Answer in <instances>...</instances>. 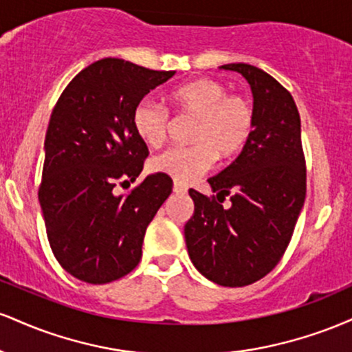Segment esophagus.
Segmentation results:
<instances>
[{
  "label": "esophagus",
  "instance_id": "1",
  "mask_svg": "<svg viewBox=\"0 0 352 352\" xmlns=\"http://www.w3.org/2000/svg\"><path fill=\"white\" fill-rule=\"evenodd\" d=\"M187 187H185L184 184H180V182H173V193H177V195H184V193H187Z\"/></svg>",
  "mask_w": 352,
  "mask_h": 352
}]
</instances>
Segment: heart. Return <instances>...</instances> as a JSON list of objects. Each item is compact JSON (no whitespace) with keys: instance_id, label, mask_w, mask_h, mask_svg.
<instances>
[{"instance_id":"b5f03b06","label":"heart","mask_w":352,"mask_h":352,"mask_svg":"<svg viewBox=\"0 0 352 352\" xmlns=\"http://www.w3.org/2000/svg\"><path fill=\"white\" fill-rule=\"evenodd\" d=\"M177 114L193 116L190 140L193 144L170 147L151 160V170L180 184L208 172L217 157L233 159L245 148L254 129V107L243 94H228L217 79H195L168 94ZM170 116L165 107L144 99L132 112V127L148 147H160L167 137Z\"/></svg>"}]
</instances>
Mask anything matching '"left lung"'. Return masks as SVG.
<instances>
[{"label": "left lung", "mask_w": 352, "mask_h": 352, "mask_svg": "<svg viewBox=\"0 0 352 352\" xmlns=\"http://www.w3.org/2000/svg\"><path fill=\"white\" fill-rule=\"evenodd\" d=\"M248 80L254 129L248 144L208 179L217 197L190 188L195 210L185 223L188 256L210 281L230 288L266 276L288 248L306 197L301 119L293 96L250 64H225ZM228 195L232 205L223 209Z\"/></svg>", "instance_id": "obj_1"}]
</instances>
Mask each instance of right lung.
Listing matches in <instances>:
<instances>
[{
  "label": "right lung",
  "mask_w": 352,
  "mask_h": 352,
  "mask_svg": "<svg viewBox=\"0 0 352 352\" xmlns=\"http://www.w3.org/2000/svg\"><path fill=\"white\" fill-rule=\"evenodd\" d=\"M173 74L100 59L67 84L52 109L38 197L56 260L80 281L104 285L131 273L145 230L170 195L172 179L160 173L127 195L114 188L135 182L148 155L132 112Z\"/></svg>",
  "instance_id": "right-lung-1"
}]
</instances>
